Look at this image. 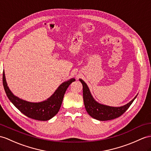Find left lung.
<instances>
[{"label":"left lung","mask_w":151,"mask_h":151,"mask_svg":"<svg viewBox=\"0 0 151 151\" xmlns=\"http://www.w3.org/2000/svg\"><path fill=\"white\" fill-rule=\"evenodd\" d=\"M83 87V101L84 106L88 113L92 118L101 121L109 120L118 118L126 111L129 106L133 103L136 96L133 100L127 104L121 107H111L98 103L91 96L87 84L82 79H79Z\"/></svg>","instance_id":"8db88e82"}]
</instances>
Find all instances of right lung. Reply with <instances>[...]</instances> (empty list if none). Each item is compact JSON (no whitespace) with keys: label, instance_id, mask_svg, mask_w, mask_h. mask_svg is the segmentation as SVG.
<instances>
[{"label":"right lung","instance_id":"add662e5","mask_svg":"<svg viewBox=\"0 0 151 151\" xmlns=\"http://www.w3.org/2000/svg\"><path fill=\"white\" fill-rule=\"evenodd\" d=\"M75 79L64 82L58 87L54 93L47 100L41 102H30L14 96L7 85L4 72H3V86L7 97L14 106L25 116L32 119L46 121L52 119L58 113L63 101L66 90Z\"/></svg>","mask_w":151,"mask_h":151}]
</instances>
